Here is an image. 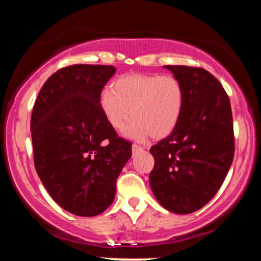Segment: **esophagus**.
<instances>
[{
  "instance_id": "esophagus-1",
  "label": "esophagus",
  "mask_w": 261,
  "mask_h": 261,
  "mask_svg": "<svg viewBox=\"0 0 261 261\" xmlns=\"http://www.w3.org/2000/svg\"><path fill=\"white\" fill-rule=\"evenodd\" d=\"M141 149H143V147L139 146V145H137V144L132 145V153H136V152H138V151H141Z\"/></svg>"
}]
</instances>
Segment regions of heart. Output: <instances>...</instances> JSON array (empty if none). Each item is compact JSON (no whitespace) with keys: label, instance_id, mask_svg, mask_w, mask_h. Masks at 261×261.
Listing matches in <instances>:
<instances>
[{"label":"heart","instance_id":"heart-1","mask_svg":"<svg viewBox=\"0 0 261 261\" xmlns=\"http://www.w3.org/2000/svg\"><path fill=\"white\" fill-rule=\"evenodd\" d=\"M184 105V88L173 74H124L105 88L99 106L115 130L124 127L130 117L129 134L136 139L163 138L173 132Z\"/></svg>","mask_w":261,"mask_h":261}]
</instances>
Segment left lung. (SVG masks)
I'll return each mask as SVG.
<instances>
[{
  "label": "left lung",
  "mask_w": 261,
  "mask_h": 261,
  "mask_svg": "<svg viewBox=\"0 0 261 261\" xmlns=\"http://www.w3.org/2000/svg\"><path fill=\"white\" fill-rule=\"evenodd\" d=\"M184 88L180 118L171 134L153 145L149 184L158 201L176 214L200 210L222 185L235 154L230 100L207 70L165 65Z\"/></svg>",
  "instance_id": "8db88e82"
}]
</instances>
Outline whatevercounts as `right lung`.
Wrapping results in <instances>:
<instances>
[{"instance_id":"1","label":"right lung","mask_w":261,"mask_h":261,"mask_svg":"<svg viewBox=\"0 0 261 261\" xmlns=\"http://www.w3.org/2000/svg\"><path fill=\"white\" fill-rule=\"evenodd\" d=\"M113 65L73 64L43 84L31 116L35 170L62 208L79 216L102 213L131 158V141L106 121L99 98Z\"/></svg>"}]
</instances>
